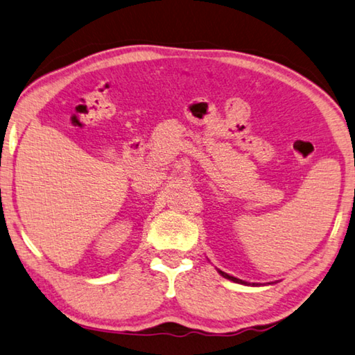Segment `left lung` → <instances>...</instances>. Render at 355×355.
I'll list each match as a JSON object with an SVG mask.
<instances>
[{
  "label": "left lung",
  "mask_w": 355,
  "mask_h": 355,
  "mask_svg": "<svg viewBox=\"0 0 355 355\" xmlns=\"http://www.w3.org/2000/svg\"><path fill=\"white\" fill-rule=\"evenodd\" d=\"M220 275H221L223 277L229 279V281H234V282H239V284H246V282H243V281H240V279H237V277H234V276H229L227 272H225V271H220ZM254 285H256V284H254Z\"/></svg>",
  "instance_id": "8db88e82"
}]
</instances>
